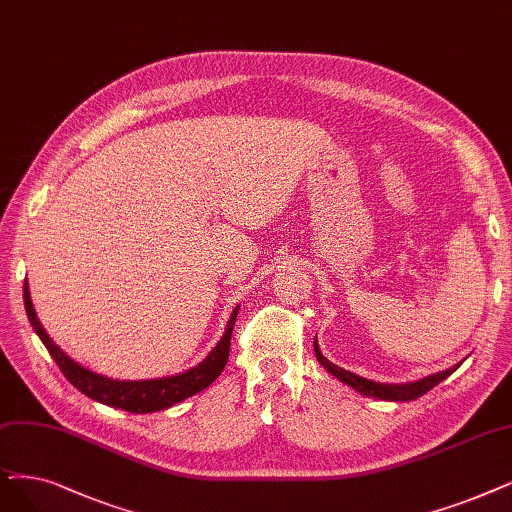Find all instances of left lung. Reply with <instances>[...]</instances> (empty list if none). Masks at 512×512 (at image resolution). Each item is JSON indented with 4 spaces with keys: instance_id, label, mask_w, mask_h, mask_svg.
Instances as JSON below:
<instances>
[{
    "instance_id": "1",
    "label": "left lung",
    "mask_w": 512,
    "mask_h": 512,
    "mask_svg": "<svg viewBox=\"0 0 512 512\" xmlns=\"http://www.w3.org/2000/svg\"><path fill=\"white\" fill-rule=\"evenodd\" d=\"M315 357L317 361L325 367L327 374H332L334 378H338L340 382H344L346 386L355 388V391L363 397H374V399H380V401H414L418 397H422L424 393L431 391L433 386H437L439 382H443L449 374H454L458 367L462 365L456 363L454 367H449V370L445 372H439V374H431L426 378H420V380H414V382H403V384H384V382H374V380H367V378H361L353 372H346L342 370V367L334 365L332 361H327L323 357V353L319 351V344H317V338H315Z\"/></svg>"
}]
</instances>
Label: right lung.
<instances>
[{
	"label": "right lung",
	"mask_w": 512,
	"mask_h": 512,
	"mask_svg": "<svg viewBox=\"0 0 512 512\" xmlns=\"http://www.w3.org/2000/svg\"><path fill=\"white\" fill-rule=\"evenodd\" d=\"M25 311L27 317L33 325L35 334L39 340L44 342L48 353L60 367V372L65 374V378L81 391L88 395L90 399L105 403L111 407H117V410H126L132 414H151L159 410H168V407L185 401L197 393H201L203 388H208L224 370V365L229 361V346H231V334H233V325L239 313V304L233 309L227 327H224V334L218 340V344L208 353V357L201 363H197L191 370L168 376V378H151V380H113L107 376H100L75 359H71L60 346L48 336L44 330V325L39 323L37 313L33 309L31 294H29V283L25 279Z\"/></svg>",
	"instance_id": "obj_1"
}]
</instances>
